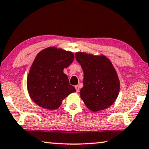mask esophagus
Here are the masks:
<instances>
[{
  "label": "esophagus",
  "mask_w": 149,
  "mask_h": 149,
  "mask_svg": "<svg viewBox=\"0 0 149 149\" xmlns=\"http://www.w3.org/2000/svg\"><path fill=\"white\" fill-rule=\"evenodd\" d=\"M75 88H76V91H77V93H79V91H80V88H79V86L78 85L75 86Z\"/></svg>",
  "instance_id": "1"
}]
</instances>
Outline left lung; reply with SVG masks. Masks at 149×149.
<instances>
[{
    "mask_svg": "<svg viewBox=\"0 0 149 149\" xmlns=\"http://www.w3.org/2000/svg\"><path fill=\"white\" fill-rule=\"evenodd\" d=\"M84 72L80 95L86 107L93 112L106 109L114 103L120 91V81L111 61L102 54L83 52L75 54Z\"/></svg>",
    "mask_w": 149,
    "mask_h": 149,
    "instance_id": "left-lung-1",
    "label": "left lung"
}]
</instances>
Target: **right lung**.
I'll return each instance as SVG.
<instances>
[{
    "label": "right lung",
    "mask_w": 149,
    "mask_h": 149,
    "mask_svg": "<svg viewBox=\"0 0 149 149\" xmlns=\"http://www.w3.org/2000/svg\"><path fill=\"white\" fill-rule=\"evenodd\" d=\"M74 54L54 47L38 52L30 68L26 80L29 95L43 109L55 110L76 89L63 72L74 61Z\"/></svg>",
    "instance_id": "add662e5"
}]
</instances>
